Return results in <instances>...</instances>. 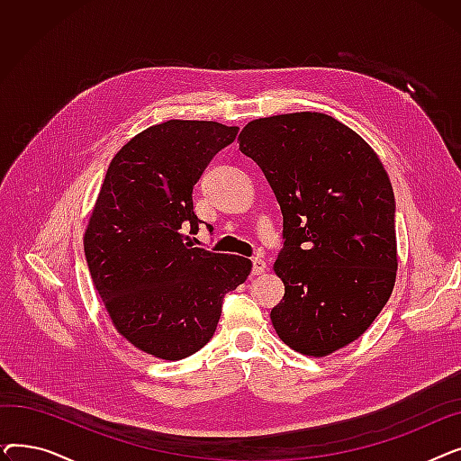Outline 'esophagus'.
I'll return each mask as SVG.
<instances>
[{
	"mask_svg": "<svg viewBox=\"0 0 461 461\" xmlns=\"http://www.w3.org/2000/svg\"><path fill=\"white\" fill-rule=\"evenodd\" d=\"M265 269H267V265H265V261L261 258L252 259V275H263Z\"/></svg>",
	"mask_w": 461,
	"mask_h": 461,
	"instance_id": "esophagus-1",
	"label": "esophagus"
}]
</instances>
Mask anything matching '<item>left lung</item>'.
I'll return each mask as SVG.
<instances>
[{"label":"left lung","instance_id":"obj_1","mask_svg":"<svg viewBox=\"0 0 461 461\" xmlns=\"http://www.w3.org/2000/svg\"><path fill=\"white\" fill-rule=\"evenodd\" d=\"M239 149L261 167L284 218L276 334L310 357L351 344L389 301L398 269L396 202L381 160L318 112L254 119Z\"/></svg>","mask_w":461,"mask_h":461}]
</instances>
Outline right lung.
<instances>
[{
	"instance_id": "1",
	"label": "right lung",
	"mask_w": 461,
	"mask_h": 461,
	"mask_svg": "<svg viewBox=\"0 0 461 461\" xmlns=\"http://www.w3.org/2000/svg\"><path fill=\"white\" fill-rule=\"evenodd\" d=\"M216 121L172 119L134 136L112 158L84 250L112 323L149 355L179 360L216 330L224 295L252 261L192 247V190L212 157L237 138ZM211 231V226H209Z\"/></svg>"
}]
</instances>
